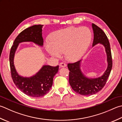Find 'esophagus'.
<instances>
[{
    "label": "esophagus",
    "mask_w": 122,
    "mask_h": 122,
    "mask_svg": "<svg viewBox=\"0 0 122 122\" xmlns=\"http://www.w3.org/2000/svg\"><path fill=\"white\" fill-rule=\"evenodd\" d=\"M59 66L60 67H66V64L65 63L61 62L59 64Z\"/></svg>",
    "instance_id": "esophagus-1"
}]
</instances>
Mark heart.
<instances>
[{
	"label": "heart",
	"mask_w": 122,
	"mask_h": 122,
	"mask_svg": "<svg viewBox=\"0 0 122 122\" xmlns=\"http://www.w3.org/2000/svg\"><path fill=\"white\" fill-rule=\"evenodd\" d=\"M92 38V32L88 27H71L54 32L45 47L54 57L60 56L64 51L66 59L77 61L86 53Z\"/></svg>",
	"instance_id": "1"
}]
</instances>
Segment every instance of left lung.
Here are the masks:
<instances>
[{
    "label": "left lung",
    "instance_id": "left-lung-1",
    "mask_svg": "<svg viewBox=\"0 0 122 122\" xmlns=\"http://www.w3.org/2000/svg\"><path fill=\"white\" fill-rule=\"evenodd\" d=\"M94 31V41L92 46L98 43L105 46L107 54L108 66L105 72L101 77L97 78H88L82 73L80 69L81 60L76 62L68 63L69 71V83L76 93L83 96H90L101 90L105 85L113 66L110 44L106 35L101 28L92 24Z\"/></svg>",
    "mask_w": 122,
    "mask_h": 122
}]
</instances>
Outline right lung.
Returning <instances> with one entry per match:
<instances>
[{
  "mask_svg": "<svg viewBox=\"0 0 122 122\" xmlns=\"http://www.w3.org/2000/svg\"><path fill=\"white\" fill-rule=\"evenodd\" d=\"M42 25H35L23 30L16 37L9 54V62L11 78L16 86L21 92L33 97H40L46 94L53 85L54 76L59 70V66H43L35 75L29 78L20 76L15 68L14 58L19 43L32 42L40 46L43 45Z\"/></svg>",
  "mask_w": 122,
  "mask_h": 122,
  "instance_id": "add662e5",
  "label": "right lung"
}]
</instances>
